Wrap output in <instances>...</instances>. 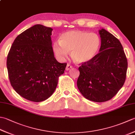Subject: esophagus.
Segmentation results:
<instances>
[{
	"label": "esophagus",
	"mask_w": 135,
	"mask_h": 135,
	"mask_svg": "<svg viewBox=\"0 0 135 135\" xmlns=\"http://www.w3.org/2000/svg\"><path fill=\"white\" fill-rule=\"evenodd\" d=\"M72 68H73V67H72V66H71V65L67 64V67H66V68H65V70H66V71H69L70 70L72 69Z\"/></svg>",
	"instance_id": "1"
}]
</instances>
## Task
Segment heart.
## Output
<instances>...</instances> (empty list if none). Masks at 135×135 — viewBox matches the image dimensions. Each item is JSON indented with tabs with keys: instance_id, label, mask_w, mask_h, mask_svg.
Masks as SVG:
<instances>
[{
	"instance_id": "heart-1",
	"label": "heart",
	"mask_w": 135,
	"mask_h": 135,
	"mask_svg": "<svg viewBox=\"0 0 135 135\" xmlns=\"http://www.w3.org/2000/svg\"><path fill=\"white\" fill-rule=\"evenodd\" d=\"M101 39L95 33L70 31L60 37V42L53 44V50L59 59L63 60L71 51L74 61L81 64L89 62L98 54Z\"/></svg>"
}]
</instances>
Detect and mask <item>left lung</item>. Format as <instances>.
<instances>
[{"instance_id": "1", "label": "left lung", "mask_w": 135, "mask_h": 135, "mask_svg": "<svg viewBox=\"0 0 135 135\" xmlns=\"http://www.w3.org/2000/svg\"><path fill=\"white\" fill-rule=\"evenodd\" d=\"M99 32V53L79 67L77 86L86 99L100 103L113 98L124 85L128 61L118 39L103 28Z\"/></svg>"}]
</instances>
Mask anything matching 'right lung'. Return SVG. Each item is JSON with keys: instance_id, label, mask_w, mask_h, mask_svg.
Wrapping results in <instances>:
<instances>
[{"instance_id": "add662e5", "label": "right lung", "mask_w": 135, "mask_h": 135, "mask_svg": "<svg viewBox=\"0 0 135 135\" xmlns=\"http://www.w3.org/2000/svg\"><path fill=\"white\" fill-rule=\"evenodd\" d=\"M53 29L41 24L28 28L14 40L7 59L11 85L24 99L34 102L47 99L56 90L67 63L54 57Z\"/></svg>"}]
</instances>
